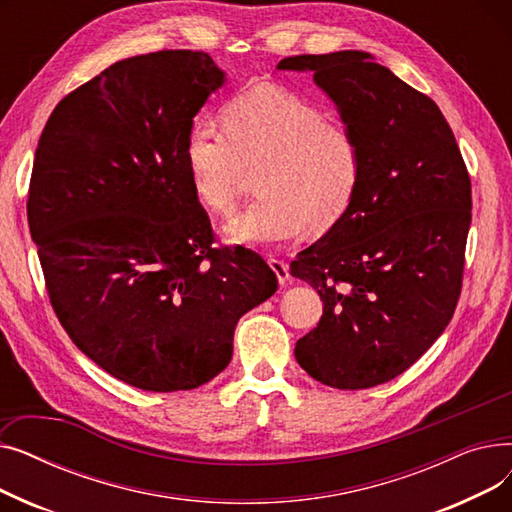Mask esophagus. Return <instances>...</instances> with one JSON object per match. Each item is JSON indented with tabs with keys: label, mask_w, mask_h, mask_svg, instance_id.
Instances as JSON below:
<instances>
[{
	"label": "esophagus",
	"mask_w": 512,
	"mask_h": 512,
	"mask_svg": "<svg viewBox=\"0 0 512 512\" xmlns=\"http://www.w3.org/2000/svg\"><path fill=\"white\" fill-rule=\"evenodd\" d=\"M270 267H272V270H274V274H276V278H278L280 286L288 284V280H290V272H288V263H284L282 259H270Z\"/></svg>",
	"instance_id": "1"
}]
</instances>
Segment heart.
<instances>
[{
    "mask_svg": "<svg viewBox=\"0 0 512 512\" xmlns=\"http://www.w3.org/2000/svg\"><path fill=\"white\" fill-rule=\"evenodd\" d=\"M184 161L197 199L218 213L236 207L247 168H257L261 195L226 222L232 242L272 247L332 228L351 205L361 176L353 132L328 122L317 105L259 85L224 107V130L197 122L188 130Z\"/></svg>",
    "mask_w": 512,
    "mask_h": 512,
    "instance_id": "1",
    "label": "heart"
}]
</instances>
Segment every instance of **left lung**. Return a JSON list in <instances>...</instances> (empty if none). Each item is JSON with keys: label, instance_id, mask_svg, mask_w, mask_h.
Wrapping results in <instances>:
<instances>
[{"label": "left lung", "instance_id": "1", "mask_svg": "<svg viewBox=\"0 0 512 512\" xmlns=\"http://www.w3.org/2000/svg\"><path fill=\"white\" fill-rule=\"evenodd\" d=\"M361 151L342 218L290 263L324 301L294 346L313 380L363 390L407 371L448 326L463 284L471 180L440 107L365 51L294 56Z\"/></svg>", "mask_w": 512, "mask_h": 512}]
</instances>
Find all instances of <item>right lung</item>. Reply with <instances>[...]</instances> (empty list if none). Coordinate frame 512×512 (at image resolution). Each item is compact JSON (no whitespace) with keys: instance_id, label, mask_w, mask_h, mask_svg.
I'll use <instances>...</instances> for the list:
<instances>
[{"instance_id":"obj_1","label":"right lung","mask_w":512,"mask_h":512,"mask_svg":"<svg viewBox=\"0 0 512 512\" xmlns=\"http://www.w3.org/2000/svg\"><path fill=\"white\" fill-rule=\"evenodd\" d=\"M224 83L205 51L120 60L56 105L35 151L26 215L53 311L141 390L213 380L238 319L278 290L257 253L211 245L186 170L193 118Z\"/></svg>"}]
</instances>
